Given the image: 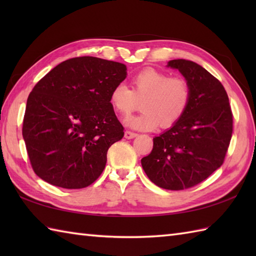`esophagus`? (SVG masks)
Instances as JSON below:
<instances>
[{"instance_id": "obj_1", "label": "esophagus", "mask_w": 256, "mask_h": 256, "mask_svg": "<svg viewBox=\"0 0 256 256\" xmlns=\"http://www.w3.org/2000/svg\"><path fill=\"white\" fill-rule=\"evenodd\" d=\"M124 136H125V138H128V140H130V138H134L135 136H138V133L132 132V131H125V133H124Z\"/></svg>"}]
</instances>
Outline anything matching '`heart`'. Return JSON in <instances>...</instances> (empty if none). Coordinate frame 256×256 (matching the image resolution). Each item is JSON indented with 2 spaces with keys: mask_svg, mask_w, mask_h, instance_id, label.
<instances>
[{
  "mask_svg": "<svg viewBox=\"0 0 256 256\" xmlns=\"http://www.w3.org/2000/svg\"><path fill=\"white\" fill-rule=\"evenodd\" d=\"M132 88L123 84H116L110 94L112 108L121 116H128L136 108L138 116L128 118L126 123L134 128L150 131L160 123L168 128L176 124L186 113L192 100V89L182 77L170 74L154 68H145L131 79Z\"/></svg>",
  "mask_w": 256,
  "mask_h": 256,
  "instance_id": "1",
  "label": "heart"
}]
</instances>
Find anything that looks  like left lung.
Here are the masks:
<instances>
[{
	"label": "left lung",
	"instance_id": "left-lung-1",
	"mask_svg": "<svg viewBox=\"0 0 256 256\" xmlns=\"http://www.w3.org/2000/svg\"><path fill=\"white\" fill-rule=\"evenodd\" d=\"M192 89L186 113L168 131L153 138L150 154L140 160L156 186L168 190L192 188L224 164L233 131V116L226 91L200 64L174 59Z\"/></svg>",
	"mask_w": 256,
	"mask_h": 256
}]
</instances>
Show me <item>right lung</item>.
<instances>
[{
	"label": "right lung",
	"instance_id": "add662e5",
	"mask_svg": "<svg viewBox=\"0 0 256 256\" xmlns=\"http://www.w3.org/2000/svg\"><path fill=\"white\" fill-rule=\"evenodd\" d=\"M125 77V64L84 56L62 62L38 81L22 128L38 177L66 189L99 178L108 148L124 136L110 94Z\"/></svg>",
	"mask_w": 256,
	"mask_h": 256
}]
</instances>
